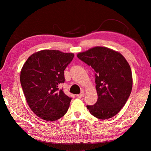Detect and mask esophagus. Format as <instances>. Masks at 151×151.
I'll return each instance as SVG.
<instances>
[{
  "label": "esophagus",
  "mask_w": 151,
  "mask_h": 151,
  "mask_svg": "<svg viewBox=\"0 0 151 151\" xmlns=\"http://www.w3.org/2000/svg\"><path fill=\"white\" fill-rule=\"evenodd\" d=\"M84 96V92L83 91L82 92L81 94H79L77 95V97L79 98H83Z\"/></svg>",
  "instance_id": "obj_1"
}]
</instances>
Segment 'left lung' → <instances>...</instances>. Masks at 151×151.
Segmentation results:
<instances>
[{"mask_svg": "<svg viewBox=\"0 0 151 151\" xmlns=\"http://www.w3.org/2000/svg\"><path fill=\"white\" fill-rule=\"evenodd\" d=\"M77 57L95 73L98 100L86 107L93 116L106 119L119 113L129 97L133 78L131 67L119 52L94 47L77 54Z\"/></svg>", "mask_w": 151, "mask_h": 151, "instance_id": "obj_1", "label": "left lung"}]
</instances>
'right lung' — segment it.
Listing matches in <instances>:
<instances>
[{"label":"right lung","instance_id":"right-lung-1","mask_svg":"<svg viewBox=\"0 0 151 151\" xmlns=\"http://www.w3.org/2000/svg\"><path fill=\"white\" fill-rule=\"evenodd\" d=\"M73 57L72 53L45 49L32 54L24 64L21 86L30 109L40 118L55 121L67 113L72 98L59 86Z\"/></svg>","mask_w":151,"mask_h":151}]
</instances>
